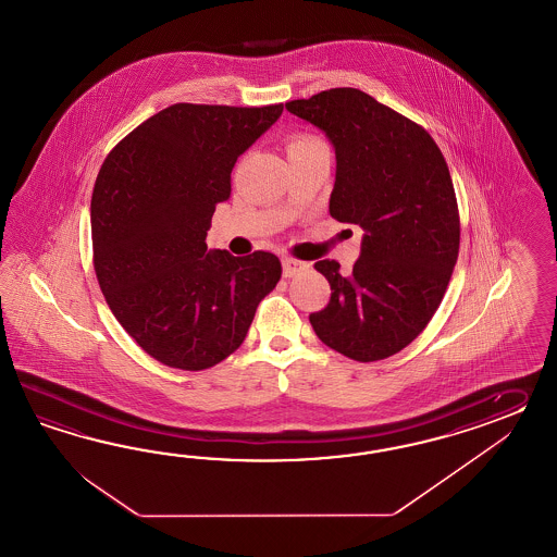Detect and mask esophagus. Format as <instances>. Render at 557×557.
Masks as SVG:
<instances>
[{"instance_id": "obj_1", "label": "esophagus", "mask_w": 557, "mask_h": 557, "mask_svg": "<svg viewBox=\"0 0 557 557\" xmlns=\"http://www.w3.org/2000/svg\"><path fill=\"white\" fill-rule=\"evenodd\" d=\"M282 268H284V275L292 277V275H296V273H300V271L308 270V263L298 261V259H294V257H284V259H282Z\"/></svg>"}]
</instances>
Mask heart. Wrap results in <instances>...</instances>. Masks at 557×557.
<instances>
[{
	"label": "heart",
	"instance_id": "1",
	"mask_svg": "<svg viewBox=\"0 0 557 557\" xmlns=\"http://www.w3.org/2000/svg\"><path fill=\"white\" fill-rule=\"evenodd\" d=\"M318 146H324L318 137L298 136L292 139V144H289V151L310 150V148H318Z\"/></svg>",
	"mask_w": 557,
	"mask_h": 557
}]
</instances>
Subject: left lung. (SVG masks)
<instances>
[{"mask_svg":"<svg viewBox=\"0 0 557 557\" xmlns=\"http://www.w3.org/2000/svg\"><path fill=\"white\" fill-rule=\"evenodd\" d=\"M286 109L329 137L336 156L329 211L362 228L352 271L331 259L314 263L332 294L310 324L348 359H387L428 326L458 259L446 160L423 127L359 89L322 90Z\"/></svg>","mask_w":557,"mask_h":557,"instance_id":"1","label":"left lung"}]
</instances>
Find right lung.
I'll list each match as a JSON object with an SVG mask.
<instances>
[{
  "instance_id": "1",
  "label": "right lung",
  "mask_w": 557,
  "mask_h": 557,
  "mask_svg": "<svg viewBox=\"0 0 557 557\" xmlns=\"http://www.w3.org/2000/svg\"><path fill=\"white\" fill-rule=\"evenodd\" d=\"M282 111V103L165 107L101 165L90 198L97 280L113 317L156 361L182 371L223 361L280 282L273 253L235 257L205 239L231 195L237 158Z\"/></svg>"
}]
</instances>
